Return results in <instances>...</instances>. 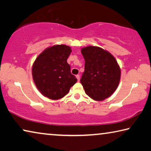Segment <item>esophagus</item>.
Segmentation results:
<instances>
[{"instance_id": "34e87169", "label": "esophagus", "mask_w": 151, "mask_h": 151, "mask_svg": "<svg viewBox=\"0 0 151 151\" xmlns=\"http://www.w3.org/2000/svg\"><path fill=\"white\" fill-rule=\"evenodd\" d=\"M76 78H77V80L78 81H80V75H77L76 76Z\"/></svg>"}]
</instances>
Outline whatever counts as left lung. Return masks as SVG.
<instances>
[{"label":"left lung","mask_w":151,"mask_h":151,"mask_svg":"<svg viewBox=\"0 0 151 151\" xmlns=\"http://www.w3.org/2000/svg\"><path fill=\"white\" fill-rule=\"evenodd\" d=\"M85 70L80 80L85 92L97 101L105 100L115 92L119 84L120 68L108 51L96 46L81 49Z\"/></svg>","instance_id":"obj_1"}]
</instances>
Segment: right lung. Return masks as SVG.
I'll return each mask as SVG.
<instances>
[{
    "label": "right lung",
    "mask_w": 151,
    "mask_h": 151,
    "mask_svg": "<svg viewBox=\"0 0 151 151\" xmlns=\"http://www.w3.org/2000/svg\"><path fill=\"white\" fill-rule=\"evenodd\" d=\"M71 49L65 45H57L44 50L35 61L32 75L36 87L45 97L58 100L69 92L77 81L67 62Z\"/></svg>",
    "instance_id": "right-lung-1"
}]
</instances>
